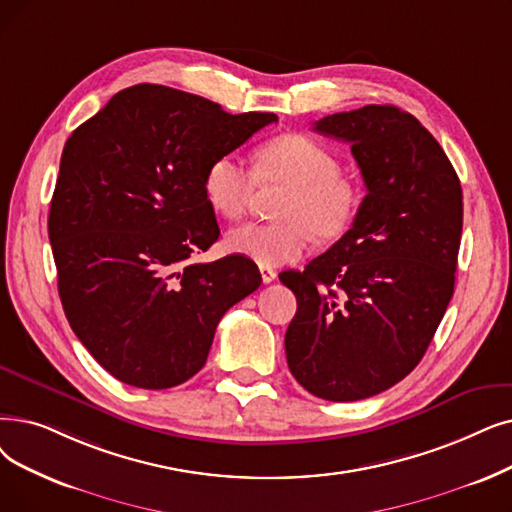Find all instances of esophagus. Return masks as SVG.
<instances>
[{
	"mask_svg": "<svg viewBox=\"0 0 512 512\" xmlns=\"http://www.w3.org/2000/svg\"><path fill=\"white\" fill-rule=\"evenodd\" d=\"M259 272H261V280H263V284H270V282H274V280H276V272H274L272 268H259Z\"/></svg>",
	"mask_w": 512,
	"mask_h": 512,
	"instance_id": "34e87169",
	"label": "esophagus"
}]
</instances>
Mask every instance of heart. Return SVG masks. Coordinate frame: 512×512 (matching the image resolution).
Masks as SVG:
<instances>
[{
  "label": "heart",
  "mask_w": 512,
  "mask_h": 512,
  "mask_svg": "<svg viewBox=\"0 0 512 512\" xmlns=\"http://www.w3.org/2000/svg\"><path fill=\"white\" fill-rule=\"evenodd\" d=\"M259 186H286L280 196L274 224H244L228 232L226 249L247 257L261 268L297 261L309 244L337 240L360 211L358 184L341 173V163L324 144L305 133H282L261 144L253 171L232 154L213 159L203 177L207 203L226 219L247 213Z\"/></svg>",
  "instance_id": "b5f03b06"
}]
</instances>
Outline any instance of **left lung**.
<instances>
[{
    "mask_svg": "<svg viewBox=\"0 0 512 512\" xmlns=\"http://www.w3.org/2000/svg\"><path fill=\"white\" fill-rule=\"evenodd\" d=\"M314 129L351 144L366 196L341 240L280 274L297 297L286 362L316 397L358 402L408 376L446 314L462 188L439 142L397 106L328 115Z\"/></svg>",
    "mask_w": 512,
    "mask_h": 512,
    "instance_id": "obj_1",
    "label": "left lung"
}]
</instances>
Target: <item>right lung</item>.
<instances>
[{
	"label": "right lung",
	"mask_w": 512,
	"mask_h": 512,
	"mask_svg": "<svg viewBox=\"0 0 512 512\" xmlns=\"http://www.w3.org/2000/svg\"><path fill=\"white\" fill-rule=\"evenodd\" d=\"M276 121L140 83L66 140L48 217L58 293L77 339L121 383L192 379L219 320L259 288L247 257L190 259L219 238L207 165Z\"/></svg>",
	"instance_id": "1"
}]
</instances>
